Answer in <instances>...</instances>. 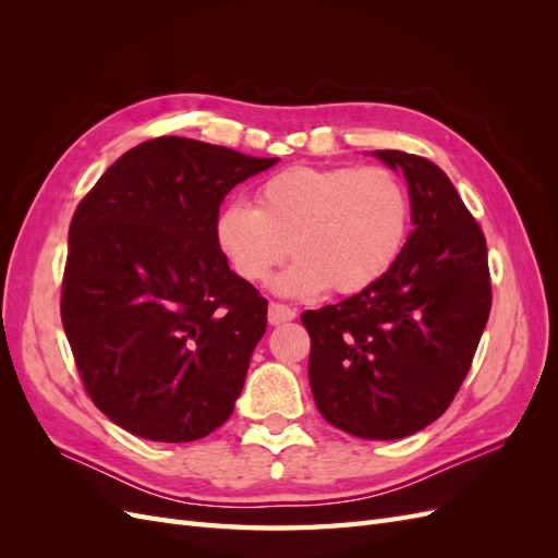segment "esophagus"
I'll use <instances>...</instances> for the list:
<instances>
[{"label":"esophagus","instance_id":"obj_1","mask_svg":"<svg viewBox=\"0 0 558 558\" xmlns=\"http://www.w3.org/2000/svg\"><path fill=\"white\" fill-rule=\"evenodd\" d=\"M298 316L295 307H289V305H281V302H269V324L272 326H279V324H286V320H293Z\"/></svg>","mask_w":558,"mask_h":558}]
</instances>
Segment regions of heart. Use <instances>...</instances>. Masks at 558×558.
I'll list each match as a JSON object with an SVG mask.
<instances>
[{"label":"heart","instance_id":"heart-1","mask_svg":"<svg viewBox=\"0 0 558 558\" xmlns=\"http://www.w3.org/2000/svg\"><path fill=\"white\" fill-rule=\"evenodd\" d=\"M412 202L388 167H289L260 183L256 207L230 202L216 218V242L246 281L279 277L286 295H349L379 281L404 246Z\"/></svg>","mask_w":558,"mask_h":558}]
</instances>
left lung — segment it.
Instances as JSON below:
<instances>
[{"label":"left lung","instance_id":"8db88e82","mask_svg":"<svg viewBox=\"0 0 558 558\" xmlns=\"http://www.w3.org/2000/svg\"><path fill=\"white\" fill-rule=\"evenodd\" d=\"M377 156L410 183V240L379 281L300 320L328 424L400 440L440 418L459 393L492 312V275L484 232L440 167L404 150Z\"/></svg>","mask_w":558,"mask_h":558}]
</instances>
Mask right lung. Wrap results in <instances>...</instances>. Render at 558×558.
<instances>
[{
    "instance_id": "1",
    "label": "right lung",
    "mask_w": 558,
    "mask_h": 558,
    "mask_svg": "<svg viewBox=\"0 0 558 558\" xmlns=\"http://www.w3.org/2000/svg\"><path fill=\"white\" fill-rule=\"evenodd\" d=\"M279 158L158 137L78 202L60 316L99 412L154 442H193L234 410L267 300L216 242L226 195Z\"/></svg>"
}]
</instances>
